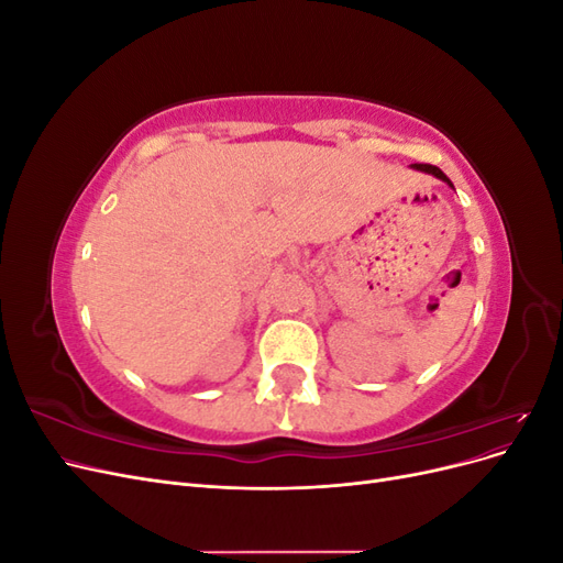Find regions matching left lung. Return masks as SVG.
I'll return each mask as SVG.
<instances>
[{
	"label": "left lung",
	"mask_w": 563,
	"mask_h": 563,
	"mask_svg": "<svg viewBox=\"0 0 563 563\" xmlns=\"http://www.w3.org/2000/svg\"><path fill=\"white\" fill-rule=\"evenodd\" d=\"M413 168H416V172H422V174H430V176H434V178H439V180H444L449 187H453V183L449 180V176L444 174V172H441V168L439 166H432V164H411ZM453 190H455V187H453Z\"/></svg>",
	"instance_id": "obj_1"
}]
</instances>
